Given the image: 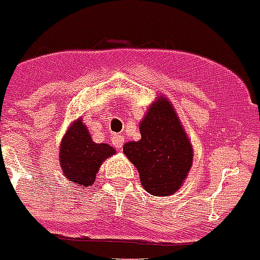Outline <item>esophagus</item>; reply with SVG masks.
<instances>
[{
    "mask_svg": "<svg viewBox=\"0 0 260 260\" xmlns=\"http://www.w3.org/2000/svg\"><path fill=\"white\" fill-rule=\"evenodd\" d=\"M123 141H125V138L119 134H116L113 138H112V143H113V146L116 147V148H118V150H121V148H122Z\"/></svg>",
    "mask_w": 260,
    "mask_h": 260,
    "instance_id": "obj_1",
    "label": "esophagus"
}]
</instances>
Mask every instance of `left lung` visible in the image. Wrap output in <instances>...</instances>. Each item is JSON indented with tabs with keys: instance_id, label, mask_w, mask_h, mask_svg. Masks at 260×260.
Masks as SVG:
<instances>
[{
	"instance_id": "left-lung-1",
	"label": "left lung",
	"mask_w": 260,
	"mask_h": 260,
	"mask_svg": "<svg viewBox=\"0 0 260 260\" xmlns=\"http://www.w3.org/2000/svg\"><path fill=\"white\" fill-rule=\"evenodd\" d=\"M139 132L141 139L123 144V153L139 172L147 192L174 194L191 169L194 150L169 99L160 95L151 103Z\"/></svg>"
}]
</instances>
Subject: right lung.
I'll use <instances>...</instances> for the list:
<instances>
[{
  "label": "right lung",
  "mask_w": 260,
  "mask_h": 260,
  "mask_svg": "<svg viewBox=\"0 0 260 260\" xmlns=\"http://www.w3.org/2000/svg\"><path fill=\"white\" fill-rule=\"evenodd\" d=\"M59 165L62 173L79 187H89L103 162L116 150L107 143H95L82 117L71 122L59 144Z\"/></svg>",
  "instance_id": "obj_1"
}]
</instances>
